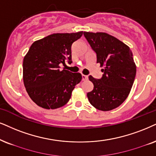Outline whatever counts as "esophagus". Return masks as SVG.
Here are the masks:
<instances>
[{"label": "esophagus", "instance_id": "1", "mask_svg": "<svg viewBox=\"0 0 156 156\" xmlns=\"http://www.w3.org/2000/svg\"><path fill=\"white\" fill-rule=\"evenodd\" d=\"M82 78H83V80H88V76H85V75H82Z\"/></svg>", "mask_w": 156, "mask_h": 156}]
</instances>
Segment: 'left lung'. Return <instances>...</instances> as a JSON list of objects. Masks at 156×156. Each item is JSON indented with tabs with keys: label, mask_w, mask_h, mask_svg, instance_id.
<instances>
[{
	"label": "left lung",
	"mask_w": 156,
	"mask_h": 156,
	"mask_svg": "<svg viewBox=\"0 0 156 156\" xmlns=\"http://www.w3.org/2000/svg\"><path fill=\"white\" fill-rule=\"evenodd\" d=\"M96 54V62L104 66L103 76H90L94 89L87 94L88 101L101 111H110L121 105L130 92L136 76V66L129 47L104 32H83Z\"/></svg>",
	"instance_id": "left-lung-1"
}]
</instances>
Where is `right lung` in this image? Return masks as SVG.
Wrapping results in <instances>:
<instances>
[{"label": "right lung", "instance_id": "right-lung-1", "mask_svg": "<svg viewBox=\"0 0 156 156\" xmlns=\"http://www.w3.org/2000/svg\"><path fill=\"white\" fill-rule=\"evenodd\" d=\"M83 31L58 33L35 41L23 61V80L29 97L40 107L55 109L66 105L76 84L82 79L79 73L60 70V65L71 61L73 43Z\"/></svg>", "mask_w": 156, "mask_h": 156}]
</instances>
